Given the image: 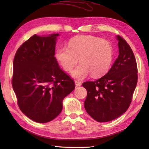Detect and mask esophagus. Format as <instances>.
Masks as SVG:
<instances>
[{
	"instance_id": "34e87169",
	"label": "esophagus",
	"mask_w": 149,
	"mask_h": 149,
	"mask_svg": "<svg viewBox=\"0 0 149 149\" xmlns=\"http://www.w3.org/2000/svg\"><path fill=\"white\" fill-rule=\"evenodd\" d=\"M75 86H81V83L80 81H79L77 80L75 81Z\"/></svg>"
}]
</instances>
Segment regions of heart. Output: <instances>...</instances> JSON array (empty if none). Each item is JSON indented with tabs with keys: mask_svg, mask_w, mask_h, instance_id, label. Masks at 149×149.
<instances>
[{
	"mask_svg": "<svg viewBox=\"0 0 149 149\" xmlns=\"http://www.w3.org/2000/svg\"><path fill=\"white\" fill-rule=\"evenodd\" d=\"M55 57L66 72H72L77 78H84L90 74L93 77L102 76L111 65L113 54L111 44L105 40L93 36H80L69 41L68 47L56 49Z\"/></svg>",
	"mask_w": 149,
	"mask_h": 149,
	"instance_id": "b5f03b06",
	"label": "heart"
}]
</instances>
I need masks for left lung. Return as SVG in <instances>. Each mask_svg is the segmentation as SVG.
Wrapping results in <instances>:
<instances>
[{
  "instance_id": "1",
  "label": "left lung",
  "mask_w": 149,
  "mask_h": 149,
  "mask_svg": "<svg viewBox=\"0 0 149 149\" xmlns=\"http://www.w3.org/2000/svg\"><path fill=\"white\" fill-rule=\"evenodd\" d=\"M118 40L119 55L103 77L86 81L84 107L95 120L106 122L121 116L130 106L138 82V67L130 45L121 36Z\"/></svg>"
}]
</instances>
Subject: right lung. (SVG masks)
<instances>
[{
  "label": "right lung",
  "mask_w": 149,
  "mask_h": 149,
  "mask_svg": "<svg viewBox=\"0 0 149 149\" xmlns=\"http://www.w3.org/2000/svg\"><path fill=\"white\" fill-rule=\"evenodd\" d=\"M58 36L34 34L22 44L14 57L12 86L18 106L28 118L38 123L58 116L63 99L75 87L54 57Z\"/></svg>",
  "instance_id": "right-lung-1"
}]
</instances>
